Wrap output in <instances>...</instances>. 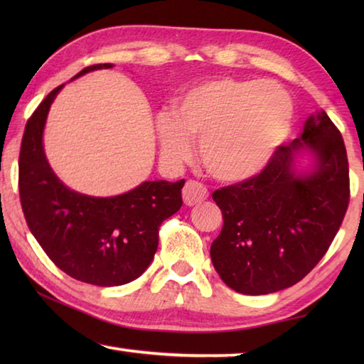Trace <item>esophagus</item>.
Masks as SVG:
<instances>
[{
	"mask_svg": "<svg viewBox=\"0 0 364 364\" xmlns=\"http://www.w3.org/2000/svg\"><path fill=\"white\" fill-rule=\"evenodd\" d=\"M208 197V191L202 183L197 181H188L183 188V200L184 204L193 207L196 204H200Z\"/></svg>",
	"mask_w": 364,
	"mask_h": 364,
	"instance_id": "34e87169",
	"label": "esophagus"
}]
</instances>
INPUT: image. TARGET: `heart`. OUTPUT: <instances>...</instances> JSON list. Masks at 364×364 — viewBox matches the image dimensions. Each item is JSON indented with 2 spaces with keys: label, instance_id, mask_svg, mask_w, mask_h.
Listing matches in <instances>:
<instances>
[{
  "label": "heart",
  "instance_id": "1",
  "mask_svg": "<svg viewBox=\"0 0 364 364\" xmlns=\"http://www.w3.org/2000/svg\"><path fill=\"white\" fill-rule=\"evenodd\" d=\"M294 123V102L274 82L217 78L186 91L175 112L157 117L160 151L170 164L191 157V139L208 173L237 183L267 167Z\"/></svg>",
  "mask_w": 364,
  "mask_h": 364
}]
</instances>
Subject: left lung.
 Segmentation results:
<instances>
[{
    "label": "left lung",
    "mask_w": 364,
    "mask_h": 364,
    "mask_svg": "<svg viewBox=\"0 0 364 364\" xmlns=\"http://www.w3.org/2000/svg\"><path fill=\"white\" fill-rule=\"evenodd\" d=\"M306 151L312 165L296 168ZM223 228L212 242L221 281L245 295L297 284L328 252L350 199L341 132L324 110L310 115L297 139L281 146L262 173L212 194Z\"/></svg>",
    "instance_id": "8db88e82"
}]
</instances>
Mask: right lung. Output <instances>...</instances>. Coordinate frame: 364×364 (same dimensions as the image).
Wrapping results in <instances>:
<instances>
[{
    "instance_id": "add662e5",
    "label": "right lung",
    "mask_w": 364,
    "mask_h": 364,
    "mask_svg": "<svg viewBox=\"0 0 364 364\" xmlns=\"http://www.w3.org/2000/svg\"><path fill=\"white\" fill-rule=\"evenodd\" d=\"M90 65L85 73L110 69ZM53 90L30 117L19 156V193L27 225L41 249L73 279L112 287L132 282L149 267L159 245V228L183 205L184 180L144 181L128 193L95 197L77 193L59 180L49 165L43 132Z\"/></svg>"
}]
</instances>
